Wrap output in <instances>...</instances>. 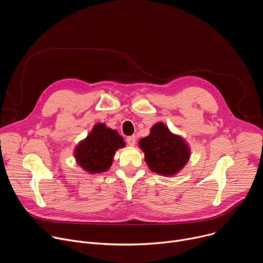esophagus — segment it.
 Here are the masks:
<instances>
[{"mask_svg": "<svg viewBox=\"0 0 263 263\" xmlns=\"http://www.w3.org/2000/svg\"><path fill=\"white\" fill-rule=\"evenodd\" d=\"M126 141H127V143H128L129 145H134V144H135V142H136V137H135L134 135H132V136H128V137H127V139H126Z\"/></svg>", "mask_w": 263, "mask_h": 263, "instance_id": "esophagus-1", "label": "esophagus"}]
</instances>
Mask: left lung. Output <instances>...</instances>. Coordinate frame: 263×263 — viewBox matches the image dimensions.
<instances>
[{
    "label": "left lung",
    "instance_id": "1",
    "mask_svg": "<svg viewBox=\"0 0 263 263\" xmlns=\"http://www.w3.org/2000/svg\"><path fill=\"white\" fill-rule=\"evenodd\" d=\"M149 170L163 176H174L187 163L190 147L179 135L173 134L163 123L152 127L148 136L139 140Z\"/></svg>",
    "mask_w": 263,
    "mask_h": 263
}]
</instances>
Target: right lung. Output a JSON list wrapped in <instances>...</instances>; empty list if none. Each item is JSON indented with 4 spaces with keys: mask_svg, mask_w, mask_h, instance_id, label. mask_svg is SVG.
Instances as JSON below:
<instances>
[{
    "mask_svg": "<svg viewBox=\"0 0 263 263\" xmlns=\"http://www.w3.org/2000/svg\"><path fill=\"white\" fill-rule=\"evenodd\" d=\"M123 146L124 139L116 130L97 124L74 148V158L84 171L90 174L103 173L111 166L117 149Z\"/></svg>",
    "mask_w": 263,
    "mask_h": 263,
    "instance_id": "obj_1",
    "label": "right lung"
}]
</instances>
